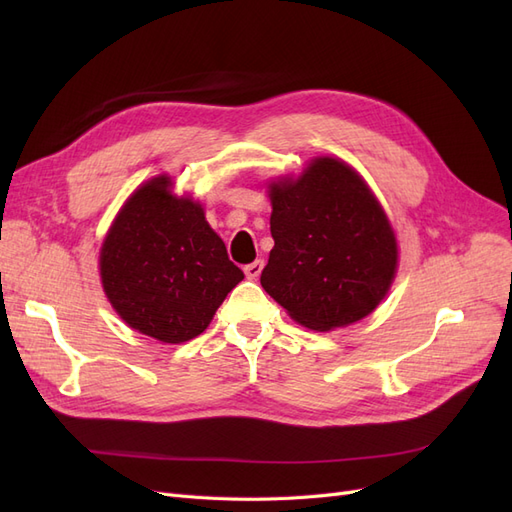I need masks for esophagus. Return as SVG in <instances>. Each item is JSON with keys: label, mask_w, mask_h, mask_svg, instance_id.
<instances>
[{"label": "esophagus", "mask_w": 512, "mask_h": 512, "mask_svg": "<svg viewBox=\"0 0 512 512\" xmlns=\"http://www.w3.org/2000/svg\"><path fill=\"white\" fill-rule=\"evenodd\" d=\"M262 267H265V262L254 260V262H250V265L243 267V273H245L247 280H258V275L262 273Z\"/></svg>", "instance_id": "esophagus-1"}]
</instances>
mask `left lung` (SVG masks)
<instances>
[{"instance_id":"8db88e82","label":"left lung","mask_w":512,"mask_h":512,"mask_svg":"<svg viewBox=\"0 0 512 512\" xmlns=\"http://www.w3.org/2000/svg\"><path fill=\"white\" fill-rule=\"evenodd\" d=\"M275 241L260 284L292 320L331 331L374 312L397 271L389 218L352 166L316 158L269 185Z\"/></svg>"}]
</instances>
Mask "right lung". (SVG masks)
<instances>
[{
  "label": "right lung",
  "mask_w": 512,
  "mask_h": 512,
  "mask_svg": "<svg viewBox=\"0 0 512 512\" xmlns=\"http://www.w3.org/2000/svg\"><path fill=\"white\" fill-rule=\"evenodd\" d=\"M166 175L143 183L121 207L100 250L108 301L134 331L164 344L203 333L243 280L203 205L170 192Z\"/></svg>",
  "instance_id": "1"
}]
</instances>
